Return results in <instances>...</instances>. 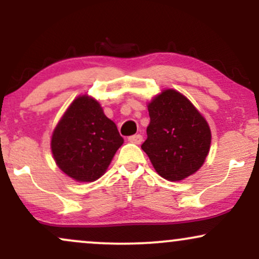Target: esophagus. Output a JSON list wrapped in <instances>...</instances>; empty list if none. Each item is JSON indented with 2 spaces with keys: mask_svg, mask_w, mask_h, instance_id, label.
<instances>
[{
  "mask_svg": "<svg viewBox=\"0 0 259 259\" xmlns=\"http://www.w3.org/2000/svg\"><path fill=\"white\" fill-rule=\"evenodd\" d=\"M127 141L132 142V144H136V145L141 144V142H142V135H140V134H136V135L129 136V138H127Z\"/></svg>",
  "mask_w": 259,
  "mask_h": 259,
  "instance_id": "1",
  "label": "esophagus"
}]
</instances>
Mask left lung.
Instances as JSON below:
<instances>
[{
	"label": "left lung",
	"mask_w": 259,
	"mask_h": 259,
	"mask_svg": "<svg viewBox=\"0 0 259 259\" xmlns=\"http://www.w3.org/2000/svg\"><path fill=\"white\" fill-rule=\"evenodd\" d=\"M150 125L141 145L160 177L185 179L202 167L210 146L206 119L180 92L164 90L148 105Z\"/></svg>",
	"instance_id": "left-lung-1"
}]
</instances>
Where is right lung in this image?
<instances>
[{
  "mask_svg": "<svg viewBox=\"0 0 259 259\" xmlns=\"http://www.w3.org/2000/svg\"><path fill=\"white\" fill-rule=\"evenodd\" d=\"M124 140L96 100L73 101L56 126L51 148L56 163L78 181L97 180L108 168Z\"/></svg>",
  "mask_w": 259,
  "mask_h": 259,
  "instance_id": "right-lung-1",
  "label": "right lung"
}]
</instances>
